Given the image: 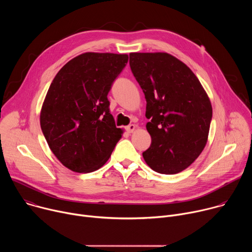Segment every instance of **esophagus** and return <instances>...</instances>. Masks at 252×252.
Returning a JSON list of instances; mask_svg holds the SVG:
<instances>
[{
  "instance_id": "obj_1",
  "label": "esophagus",
  "mask_w": 252,
  "mask_h": 252,
  "mask_svg": "<svg viewBox=\"0 0 252 252\" xmlns=\"http://www.w3.org/2000/svg\"><path fill=\"white\" fill-rule=\"evenodd\" d=\"M135 126L134 125H129V126H127L126 127V131L128 132V133H131V132H133L134 130H135Z\"/></svg>"
}]
</instances>
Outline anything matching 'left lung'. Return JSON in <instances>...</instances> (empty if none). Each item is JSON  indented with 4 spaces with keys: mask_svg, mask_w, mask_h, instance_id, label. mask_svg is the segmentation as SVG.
<instances>
[{
    "mask_svg": "<svg viewBox=\"0 0 252 252\" xmlns=\"http://www.w3.org/2000/svg\"><path fill=\"white\" fill-rule=\"evenodd\" d=\"M129 65L147 99L152 145L142 153L157 172L188 168L206 146L212 106L193 71L167 53H130Z\"/></svg>",
    "mask_w": 252,
    "mask_h": 252,
    "instance_id": "8db88e82",
    "label": "left lung"
}]
</instances>
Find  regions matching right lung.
I'll use <instances>...</instances> for the list:
<instances>
[{
	"label": "right lung",
	"mask_w": 252,
	"mask_h": 252,
	"mask_svg": "<svg viewBox=\"0 0 252 252\" xmlns=\"http://www.w3.org/2000/svg\"><path fill=\"white\" fill-rule=\"evenodd\" d=\"M127 61L126 54L84 53L53 80L40 123L49 148L66 168L80 173L100 168L122 138L107 94Z\"/></svg>",
	"instance_id": "right-lung-1"
}]
</instances>
